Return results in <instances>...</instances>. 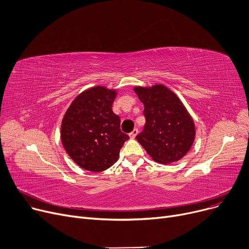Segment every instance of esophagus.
<instances>
[{"label":"esophagus","instance_id":"obj_1","mask_svg":"<svg viewBox=\"0 0 249 249\" xmlns=\"http://www.w3.org/2000/svg\"><path fill=\"white\" fill-rule=\"evenodd\" d=\"M137 134H138V129H136V128H135V129H133V130H132V132L129 134V136H130V138L134 139V138L136 137V135H137Z\"/></svg>","mask_w":249,"mask_h":249}]
</instances>
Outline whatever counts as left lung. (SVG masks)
<instances>
[{
    "label": "left lung",
    "instance_id": "8db88e82",
    "mask_svg": "<svg viewBox=\"0 0 249 249\" xmlns=\"http://www.w3.org/2000/svg\"><path fill=\"white\" fill-rule=\"evenodd\" d=\"M144 105L146 123L137 141L159 163H172L190 151L195 137V122L184 103L167 87H134Z\"/></svg>",
    "mask_w": 249,
    "mask_h": 249
}]
</instances>
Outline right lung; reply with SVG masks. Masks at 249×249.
<instances>
[{"mask_svg": "<svg viewBox=\"0 0 249 249\" xmlns=\"http://www.w3.org/2000/svg\"><path fill=\"white\" fill-rule=\"evenodd\" d=\"M117 89L96 86L71 102L61 122L60 138L70 158L89 172L106 171L119 159L129 136L120 130V118L112 110Z\"/></svg>", "mask_w": 249, "mask_h": 249, "instance_id": "right-lung-1", "label": "right lung"}]
</instances>
